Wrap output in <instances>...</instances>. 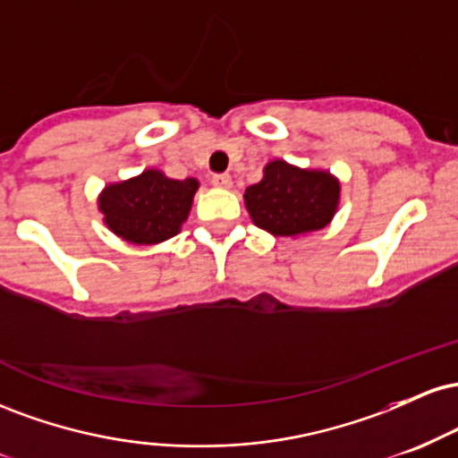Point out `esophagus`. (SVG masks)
<instances>
[{
  "instance_id": "esophagus-1",
  "label": "esophagus",
  "mask_w": 458,
  "mask_h": 458,
  "mask_svg": "<svg viewBox=\"0 0 458 458\" xmlns=\"http://www.w3.org/2000/svg\"><path fill=\"white\" fill-rule=\"evenodd\" d=\"M211 185L217 189H230L233 187V178H230V174H215L211 176Z\"/></svg>"
}]
</instances>
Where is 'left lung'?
Listing matches in <instances>:
<instances>
[{
	"label": "left lung",
	"instance_id": "1",
	"mask_svg": "<svg viewBox=\"0 0 458 458\" xmlns=\"http://www.w3.org/2000/svg\"><path fill=\"white\" fill-rule=\"evenodd\" d=\"M245 208L260 230L297 239L325 228L340 207V181L327 170H310L284 159L262 167V178L243 193Z\"/></svg>",
	"mask_w": 458,
	"mask_h": 458
}]
</instances>
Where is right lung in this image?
Listing matches in <instances>:
<instances>
[{"instance_id":"1","label":"right lung","mask_w":458,"mask_h":458,"mask_svg":"<svg viewBox=\"0 0 458 458\" xmlns=\"http://www.w3.org/2000/svg\"><path fill=\"white\" fill-rule=\"evenodd\" d=\"M198 187V178L176 181L150 167L105 185L97 204L103 224L115 236L133 245H157L181 233Z\"/></svg>"}]
</instances>
